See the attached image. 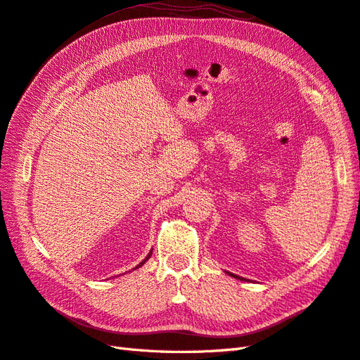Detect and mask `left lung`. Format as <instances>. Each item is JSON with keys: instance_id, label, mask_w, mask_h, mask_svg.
<instances>
[{"instance_id": "1", "label": "left lung", "mask_w": 360, "mask_h": 360, "mask_svg": "<svg viewBox=\"0 0 360 360\" xmlns=\"http://www.w3.org/2000/svg\"><path fill=\"white\" fill-rule=\"evenodd\" d=\"M226 274H228V275H230V276H233V278H236V279H240V281L243 279V278H240V276H237V275H234V274H230V271H226Z\"/></svg>"}]
</instances>
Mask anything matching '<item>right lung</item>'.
I'll return each mask as SVG.
<instances>
[{
  "mask_svg": "<svg viewBox=\"0 0 360 360\" xmlns=\"http://www.w3.org/2000/svg\"><path fill=\"white\" fill-rule=\"evenodd\" d=\"M151 252H153V250H150V254H148V255H147V257H146V258H144V259H143V261H141V263H139V264H138V266H136V267H135V269H139V267H141V266H143V264H144V263H146V261H147V259H148V258H150V255H151Z\"/></svg>",
  "mask_w": 360,
  "mask_h": 360,
  "instance_id": "obj_1",
  "label": "right lung"
}]
</instances>
